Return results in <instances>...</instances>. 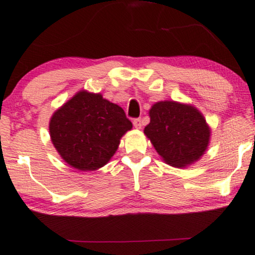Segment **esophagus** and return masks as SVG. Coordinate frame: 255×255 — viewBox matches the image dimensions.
<instances>
[{"mask_svg":"<svg viewBox=\"0 0 255 255\" xmlns=\"http://www.w3.org/2000/svg\"><path fill=\"white\" fill-rule=\"evenodd\" d=\"M142 124H143L142 120L139 119V118H138V119H135L134 121H132V125H134V127H135L136 129H141Z\"/></svg>","mask_w":255,"mask_h":255,"instance_id":"obj_1","label":"esophagus"}]
</instances>
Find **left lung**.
<instances>
[{"label": "left lung", "instance_id": "1", "mask_svg": "<svg viewBox=\"0 0 255 255\" xmlns=\"http://www.w3.org/2000/svg\"><path fill=\"white\" fill-rule=\"evenodd\" d=\"M149 117L144 134L165 163L186 167L203 156L209 144L210 128L198 109L165 100L153 104Z\"/></svg>", "mask_w": 255, "mask_h": 255}]
</instances>
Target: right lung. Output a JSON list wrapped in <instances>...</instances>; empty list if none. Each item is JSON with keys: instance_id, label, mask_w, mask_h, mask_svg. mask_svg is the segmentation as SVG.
<instances>
[{"instance_id": "add662e5", "label": "right lung", "mask_w": 255, "mask_h": 255, "mask_svg": "<svg viewBox=\"0 0 255 255\" xmlns=\"http://www.w3.org/2000/svg\"><path fill=\"white\" fill-rule=\"evenodd\" d=\"M132 128L119 105L85 90L56 110L49 121L53 145L71 167L95 171L110 162Z\"/></svg>"}]
</instances>
